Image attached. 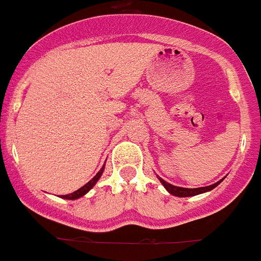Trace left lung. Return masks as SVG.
Instances as JSON below:
<instances>
[{"label":"left lung","mask_w":261,"mask_h":261,"mask_svg":"<svg viewBox=\"0 0 261 261\" xmlns=\"http://www.w3.org/2000/svg\"><path fill=\"white\" fill-rule=\"evenodd\" d=\"M161 184L164 185L165 189H167L168 192L171 193V195L173 196H178V197H189V196H196V195H200V193H204V192H208V191H211V189H213L215 187H217V185L220 184V181L219 182H215V184L210 185V187H201V188H181V187H174V185L169 184V182L164 181L163 178H160Z\"/></svg>","instance_id":"left-lung-1"}]
</instances>
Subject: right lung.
<instances>
[{
	"label": "right lung",
	"instance_id": "obj_1",
	"mask_svg": "<svg viewBox=\"0 0 261 261\" xmlns=\"http://www.w3.org/2000/svg\"><path fill=\"white\" fill-rule=\"evenodd\" d=\"M102 172H104V167L101 168L100 172H98V173H97L96 176H94V177L92 178V180H90L89 182H87V184L84 185V187H81V188H80V189H77L76 192L70 193V195H64V196H62V197H64V199H68V200H74V199H79V197H81V196H84V195H85V193H88L90 191V189L93 188V185L96 184L97 180H98V178L101 177V174H102Z\"/></svg>",
	"mask_w": 261,
	"mask_h": 261
}]
</instances>
